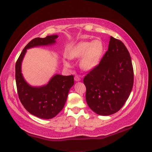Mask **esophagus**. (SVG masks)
Returning <instances> with one entry per match:
<instances>
[{
  "label": "esophagus",
  "mask_w": 152,
  "mask_h": 152,
  "mask_svg": "<svg viewBox=\"0 0 152 152\" xmlns=\"http://www.w3.org/2000/svg\"><path fill=\"white\" fill-rule=\"evenodd\" d=\"M74 80H75L76 82H79L81 80V78H80L78 75H76L75 76H74Z\"/></svg>",
  "instance_id": "obj_1"
}]
</instances>
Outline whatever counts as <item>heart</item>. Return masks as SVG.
Returning <instances> with one entry per match:
<instances>
[{"instance_id":"b5f03b06","label":"heart","mask_w":152,"mask_h":152,"mask_svg":"<svg viewBox=\"0 0 152 152\" xmlns=\"http://www.w3.org/2000/svg\"><path fill=\"white\" fill-rule=\"evenodd\" d=\"M105 46L101 39L93 41H86L79 42L71 48L69 57L71 59H79L82 69L86 71H91L96 69L101 62ZM64 66L69 67L70 63L64 61Z\"/></svg>"}]
</instances>
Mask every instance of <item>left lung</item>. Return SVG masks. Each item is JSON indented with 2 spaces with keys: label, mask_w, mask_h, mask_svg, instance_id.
I'll use <instances>...</instances> for the list:
<instances>
[{
  "label": "left lung",
  "mask_w": 152,
  "mask_h": 152,
  "mask_svg": "<svg viewBox=\"0 0 152 152\" xmlns=\"http://www.w3.org/2000/svg\"><path fill=\"white\" fill-rule=\"evenodd\" d=\"M133 81V64L127 48L110 37L108 51L98 66L83 79L89 107L101 115L115 114L128 99Z\"/></svg>",
  "instance_id": "obj_1"
}]
</instances>
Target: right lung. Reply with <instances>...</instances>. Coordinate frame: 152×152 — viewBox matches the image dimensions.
Listing matches in <instances>:
<instances>
[{
	"label": "right lung",
	"mask_w": 152,
	"mask_h": 152,
	"mask_svg": "<svg viewBox=\"0 0 152 152\" xmlns=\"http://www.w3.org/2000/svg\"><path fill=\"white\" fill-rule=\"evenodd\" d=\"M58 35L36 38L23 50L15 64V81L19 100L27 110L42 119H51L59 114L66 101L70 89L73 86L74 76L56 74L47 84L32 86L23 76L21 64L27 50L38 46H51L56 43Z\"/></svg>",
	"instance_id": "obj_1"
}]
</instances>
